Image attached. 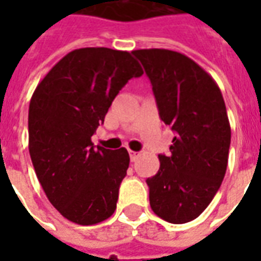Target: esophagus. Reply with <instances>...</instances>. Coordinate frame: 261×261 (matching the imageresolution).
<instances>
[{
  "label": "esophagus",
  "instance_id": "esophagus-1",
  "mask_svg": "<svg viewBox=\"0 0 261 261\" xmlns=\"http://www.w3.org/2000/svg\"><path fill=\"white\" fill-rule=\"evenodd\" d=\"M140 156V152H134V151H130V159L131 162H136L137 159Z\"/></svg>",
  "mask_w": 261,
  "mask_h": 261
}]
</instances>
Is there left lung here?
Listing matches in <instances>:
<instances>
[{
  "label": "left lung",
  "instance_id": "8db88e82",
  "mask_svg": "<svg viewBox=\"0 0 261 261\" xmlns=\"http://www.w3.org/2000/svg\"><path fill=\"white\" fill-rule=\"evenodd\" d=\"M133 54L151 81L161 120L176 133L170 155H158V173L147 179L149 204L170 224L190 222L213 201L228 166L224 97L213 76L185 54L165 48Z\"/></svg>",
  "mask_w": 261,
  "mask_h": 261
}]
</instances>
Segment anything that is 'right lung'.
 <instances>
[{
  "mask_svg": "<svg viewBox=\"0 0 261 261\" xmlns=\"http://www.w3.org/2000/svg\"><path fill=\"white\" fill-rule=\"evenodd\" d=\"M144 74L128 51L76 48L60 60L33 92L29 153L48 201L64 218L95 225L112 217L130 155L97 147L91 137L113 99Z\"/></svg>",
  "mask_w": 261,
  "mask_h": 261,
  "instance_id": "add662e5",
  "label": "right lung"
}]
</instances>
